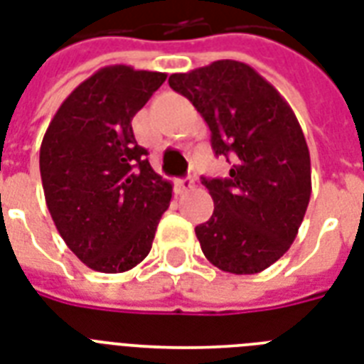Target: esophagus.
I'll return each instance as SVG.
<instances>
[{"label":"esophagus","instance_id":"1","mask_svg":"<svg viewBox=\"0 0 364 364\" xmlns=\"http://www.w3.org/2000/svg\"><path fill=\"white\" fill-rule=\"evenodd\" d=\"M191 188H194V181H193V179H177V181H176L177 194L188 193Z\"/></svg>","mask_w":364,"mask_h":364}]
</instances>
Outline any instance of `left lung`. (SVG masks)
<instances>
[{"label": "left lung", "instance_id": "left-lung-1", "mask_svg": "<svg viewBox=\"0 0 364 364\" xmlns=\"http://www.w3.org/2000/svg\"><path fill=\"white\" fill-rule=\"evenodd\" d=\"M211 130L215 154L232 159L225 179H205L213 215L194 228L205 259L230 274H259L287 253L311 194L308 143L282 94L236 60L173 73Z\"/></svg>", "mask_w": 364, "mask_h": 364}]
</instances>
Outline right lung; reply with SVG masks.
Returning a JSON list of instances; mask_svg holds the SVG:
<instances>
[{
  "label": "right lung",
  "mask_w": 364,
  "mask_h": 364,
  "mask_svg": "<svg viewBox=\"0 0 364 364\" xmlns=\"http://www.w3.org/2000/svg\"><path fill=\"white\" fill-rule=\"evenodd\" d=\"M166 81L160 71L105 65L53 117L39 151L56 230L96 272L132 270L149 255L171 183L151 168L132 119Z\"/></svg>",
  "instance_id": "obj_1"
}]
</instances>
